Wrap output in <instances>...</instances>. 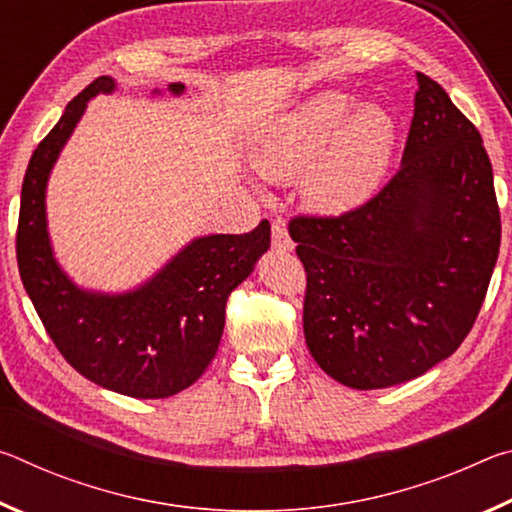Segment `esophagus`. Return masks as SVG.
<instances>
[{
  "label": "esophagus",
  "mask_w": 512,
  "mask_h": 512,
  "mask_svg": "<svg viewBox=\"0 0 512 512\" xmlns=\"http://www.w3.org/2000/svg\"><path fill=\"white\" fill-rule=\"evenodd\" d=\"M273 248L282 250V253H289L293 250V241L289 237L287 228H284L282 221H273Z\"/></svg>",
  "instance_id": "obj_1"
}]
</instances>
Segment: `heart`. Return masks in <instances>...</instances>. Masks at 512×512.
Listing matches in <instances>:
<instances>
[{
  "label": "heart",
  "mask_w": 512,
  "mask_h": 512,
  "mask_svg": "<svg viewBox=\"0 0 512 512\" xmlns=\"http://www.w3.org/2000/svg\"><path fill=\"white\" fill-rule=\"evenodd\" d=\"M395 146V121L384 108L354 106L345 92L327 90L302 101L259 137L255 167L268 178L307 172L302 194L327 214L350 212L377 192Z\"/></svg>",
  "instance_id": "1"
}]
</instances>
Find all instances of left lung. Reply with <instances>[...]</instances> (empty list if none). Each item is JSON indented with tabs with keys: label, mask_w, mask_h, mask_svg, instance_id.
Segmentation results:
<instances>
[{
	"label": "left lung",
	"mask_w": 512,
	"mask_h": 512,
	"mask_svg": "<svg viewBox=\"0 0 512 512\" xmlns=\"http://www.w3.org/2000/svg\"><path fill=\"white\" fill-rule=\"evenodd\" d=\"M402 167L339 216H293L307 273L305 341L341 384L415 379L470 334L495 271L501 216L481 133L447 92L415 74Z\"/></svg>",
	"instance_id": "left-lung-1"
}]
</instances>
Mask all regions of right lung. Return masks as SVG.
Wrapping results in <instances>:
<instances>
[{"label": "right lung", "mask_w": 512, "mask_h": 512, "mask_svg": "<svg viewBox=\"0 0 512 512\" xmlns=\"http://www.w3.org/2000/svg\"><path fill=\"white\" fill-rule=\"evenodd\" d=\"M112 90L110 76L94 79L67 103L33 151L22 183L17 266L42 325L69 366L108 391L160 400L185 391L210 366L221 343L225 302L271 246V223L264 219L244 235L194 239L135 291L106 296L76 287L51 253L45 189L88 101ZM183 90V83L169 85L173 94Z\"/></svg>", "instance_id": "right-lung-1"}]
</instances>
